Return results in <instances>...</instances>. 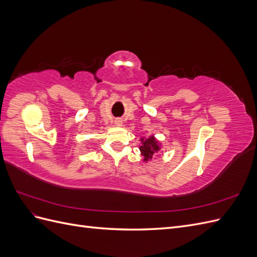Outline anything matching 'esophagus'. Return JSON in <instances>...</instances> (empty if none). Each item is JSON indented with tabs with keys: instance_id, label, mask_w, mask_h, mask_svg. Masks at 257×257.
I'll return each instance as SVG.
<instances>
[{
	"instance_id": "34e87169",
	"label": "esophagus",
	"mask_w": 257,
	"mask_h": 257,
	"mask_svg": "<svg viewBox=\"0 0 257 257\" xmlns=\"http://www.w3.org/2000/svg\"><path fill=\"white\" fill-rule=\"evenodd\" d=\"M115 125L116 126H122V121L121 120H115Z\"/></svg>"
}]
</instances>
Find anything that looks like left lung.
I'll return each mask as SVG.
<instances>
[{
    "label": "left lung",
    "instance_id": "left-lung-1",
    "mask_svg": "<svg viewBox=\"0 0 257 257\" xmlns=\"http://www.w3.org/2000/svg\"><path fill=\"white\" fill-rule=\"evenodd\" d=\"M139 141L142 142V146L139 147L141 155H143V162H150L154 154H157L162 149V143L155 138L154 135L149 137H142Z\"/></svg>",
    "mask_w": 257,
    "mask_h": 257
}]
</instances>
